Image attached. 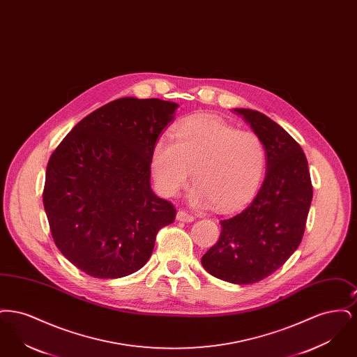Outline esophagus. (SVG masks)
I'll list each match as a JSON object with an SVG mask.
<instances>
[{
    "label": "esophagus",
    "mask_w": 357,
    "mask_h": 357,
    "mask_svg": "<svg viewBox=\"0 0 357 357\" xmlns=\"http://www.w3.org/2000/svg\"><path fill=\"white\" fill-rule=\"evenodd\" d=\"M176 220L179 222H192L194 221V217L191 214L186 213L185 210H179L176 213Z\"/></svg>",
    "instance_id": "34e87169"
}]
</instances>
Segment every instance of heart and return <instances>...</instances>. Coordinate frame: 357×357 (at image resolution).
Segmentation results:
<instances>
[{"label":"heart","mask_w":357,"mask_h":357,"mask_svg":"<svg viewBox=\"0 0 357 357\" xmlns=\"http://www.w3.org/2000/svg\"><path fill=\"white\" fill-rule=\"evenodd\" d=\"M265 149L259 136L239 131L214 116L182 121L172 137L153 144L151 171L158 190L176 197L188 185L191 171L197 187L191 202L227 211L246 204L259 186L265 171Z\"/></svg>","instance_id":"b5f03b06"}]
</instances>
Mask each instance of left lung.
<instances>
[{
	"mask_svg": "<svg viewBox=\"0 0 357 357\" xmlns=\"http://www.w3.org/2000/svg\"><path fill=\"white\" fill-rule=\"evenodd\" d=\"M234 112L262 140L266 175L253 202L221 221L220 239L202 257V265L220 280L248 285L269 277L296 252L313 188L305 153L280 124L255 109Z\"/></svg>",
	"mask_w": 357,
	"mask_h": 357,
	"instance_id": "obj_1",
	"label": "left lung"
}]
</instances>
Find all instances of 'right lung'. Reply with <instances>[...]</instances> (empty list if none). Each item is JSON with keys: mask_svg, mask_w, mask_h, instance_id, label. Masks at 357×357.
<instances>
[{"mask_svg": "<svg viewBox=\"0 0 357 357\" xmlns=\"http://www.w3.org/2000/svg\"><path fill=\"white\" fill-rule=\"evenodd\" d=\"M178 104L121 98L80 120L50 158L43 192L52 237L96 278L146 265L174 206L151 190V153Z\"/></svg>", "mask_w": 357, "mask_h": 357, "instance_id": "1", "label": "right lung"}]
</instances>
